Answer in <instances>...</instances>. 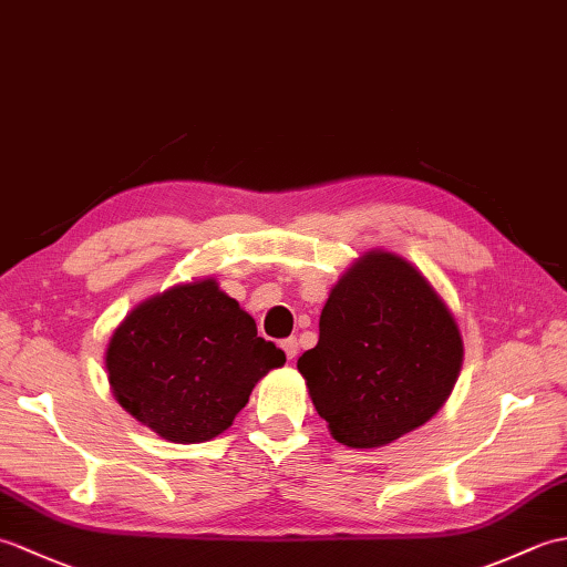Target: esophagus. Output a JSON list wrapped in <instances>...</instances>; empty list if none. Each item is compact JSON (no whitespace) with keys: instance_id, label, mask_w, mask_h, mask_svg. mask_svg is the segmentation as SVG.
I'll return each mask as SVG.
<instances>
[{"instance_id":"1","label":"esophagus","mask_w":567,"mask_h":567,"mask_svg":"<svg viewBox=\"0 0 567 567\" xmlns=\"http://www.w3.org/2000/svg\"><path fill=\"white\" fill-rule=\"evenodd\" d=\"M280 348L285 351V355H287V360H292L295 355H297V339H285L282 343H280Z\"/></svg>"}]
</instances>
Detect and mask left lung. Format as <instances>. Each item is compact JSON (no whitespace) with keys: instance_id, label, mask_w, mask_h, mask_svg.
Instances as JSON below:
<instances>
[{"instance_id":"8db88e82","label":"left lung","mask_w":567,"mask_h":567,"mask_svg":"<svg viewBox=\"0 0 567 567\" xmlns=\"http://www.w3.org/2000/svg\"><path fill=\"white\" fill-rule=\"evenodd\" d=\"M463 339L441 295L388 250L358 258L331 290L319 343L297 360L331 436L380 449L424 426L453 392Z\"/></svg>"}]
</instances>
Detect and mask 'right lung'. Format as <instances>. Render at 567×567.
I'll return each instance as SVG.
<instances>
[{
	"mask_svg": "<svg viewBox=\"0 0 567 567\" xmlns=\"http://www.w3.org/2000/svg\"><path fill=\"white\" fill-rule=\"evenodd\" d=\"M104 363L131 416L165 441L202 443L234 424L285 353L207 277L141 302L118 323Z\"/></svg>",
	"mask_w": 567,
	"mask_h": 567,
	"instance_id": "right-lung-1",
	"label": "right lung"
}]
</instances>
